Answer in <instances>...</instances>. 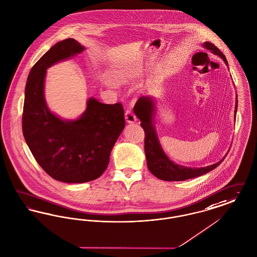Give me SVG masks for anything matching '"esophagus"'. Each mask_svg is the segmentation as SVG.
Returning a JSON list of instances; mask_svg holds the SVG:
<instances>
[{"label":"esophagus","instance_id":"1","mask_svg":"<svg viewBox=\"0 0 257 257\" xmlns=\"http://www.w3.org/2000/svg\"><path fill=\"white\" fill-rule=\"evenodd\" d=\"M124 119L128 123H134L136 122V116L132 112V110L127 109L124 113Z\"/></svg>","mask_w":257,"mask_h":257}]
</instances>
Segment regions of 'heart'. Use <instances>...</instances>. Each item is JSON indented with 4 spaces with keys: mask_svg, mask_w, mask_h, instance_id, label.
<instances>
[{
    "mask_svg": "<svg viewBox=\"0 0 257 257\" xmlns=\"http://www.w3.org/2000/svg\"><path fill=\"white\" fill-rule=\"evenodd\" d=\"M126 74H120L119 76H117V80H124L126 79Z\"/></svg>",
    "mask_w": 257,
    "mask_h": 257,
    "instance_id": "heart-1",
    "label": "heart"
}]
</instances>
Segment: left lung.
<instances>
[{
	"label": "left lung",
	"mask_w": 257,
	"mask_h": 257,
	"mask_svg": "<svg viewBox=\"0 0 257 257\" xmlns=\"http://www.w3.org/2000/svg\"><path fill=\"white\" fill-rule=\"evenodd\" d=\"M203 46L211 50L214 54L218 55L224 63L228 66L225 56L216 47L215 44L211 42H205ZM237 98H236V105H235V115L237 112ZM155 104L154 100L150 96H141L135 103V115L139 118L140 124L145 132V140H144V148H145V155L147 159V166L150 172L157 178L163 180V181H185L191 178L199 177V176L206 174L211 170L215 169L221 162H223L224 158L220 162H216L215 164L201 167V168H191L178 165L173 162H171L164 152L162 151V146L159 142L158 135L155 131V126L153 124V116L155 111Z\"/></svg>",
	"instance_id": "obj_1"
}]
</instances>
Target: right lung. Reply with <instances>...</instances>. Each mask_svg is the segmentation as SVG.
Returning <instances> with one entry per match:
<instances>
[{"label": "right lung", "instance_id": "1", "mask_svg": "<svg viewBox=\"0 0 257 257\" xmlns=\"http://www.w3.org/2000/svg\"><path fill=\"white\" fill-rule=\"evenodd\" d=\"M84 49L73 39L57 42L32 68L25 89L22 131L26 143L41 168L64 183H86L102 175L125 124L120 102L103 104L91 97L75 121H64L47 107L46 69Z\"/></svg>", "mask_w": 257, "mask_h": 257}]
</instances>
